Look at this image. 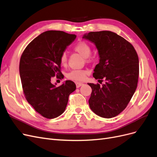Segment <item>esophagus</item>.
Returning <instances> with one entry per match:
<instances>
[{"mask_svg":"<svg viewBox=\"0 0 157 157\" xmlns=\"http://www.w3.org/2000/svg\"><path fill=\"white\" fill-rule=\"evenodd\" d=\"M83 84L82 83V82H77L76 83V87L77 88H79V87H80L82 86Z\"/></svg>","mask_w":157,"mask_h":157,"instance_id":"obj_1","label":"esophagus"}]
</instances>
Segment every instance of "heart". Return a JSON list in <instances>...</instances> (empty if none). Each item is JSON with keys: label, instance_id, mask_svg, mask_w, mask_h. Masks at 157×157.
Here are the masks:
<instances>
[{"label": "heart", "instance_id": "obj_1", "mask_svg": "<svg viewBox=\"0 0 157 157\" xmlns=\"http://www.w3.org/2000/svg\"><path fill=\"white\" fill-rule=\"evenodd\" d=\"M73 50L78 52L81 56H82L85 61L86 62H89L91 61V58L89 56L92 52V48L88 43L85 41H80L77 44H75L73 47ZM59 61L61 65H65L67 62V54L66 52H63L61 54L59 58ZM88 74V71L86 70L83 69H75L71 71L70 73L67 74V78L71 80H76V81H80L82 80L86 77Z\"/></svg>", "mask_w": 157, "mask_h": 157}]
</instances>
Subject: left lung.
<instances>
[{"label":"left lung","mask_w":157,"mask_h":157,"mask_svg":"<svg viewBox=\"0 0 157 157\" xmlns=\"http://www.w3.org/2000/svg\"><path fill=\"white\" fill-rule=\"evenodd\" d=\"M83 38L96 44L99 56L93 77L105 83H88L92 88L89 105L97 115L117 116L129 103L137 86L139 59L131 43L115 33L90 32Z\"/></svg>","instance_id":"left-lung-1"}]
</instances>
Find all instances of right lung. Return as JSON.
Segmentation results:
<instances>
[{
  "label": "right lung",
  "instance_id": "right-lung-1",
  "mask_svg": "<svg viewBox=\"0 0 157 157\" xmlns=\"http://www.w3.org/2000/svg\"><path fill=\"white\" fill-rule=\"evenodd\" d=\"M76 39V35L61 31H48L33 39L27 46L20 61V75L25 99L35 110L46 118L62 114L69 96L76 89L71 80L58 87L51 78L60 76L59 58Z\"/></svg>",
  "mask_w": 157,
  "mask_h": 157
}]
</instances>
